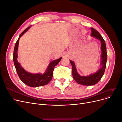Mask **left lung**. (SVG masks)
Segmentation results:
<instances>
[{
	"label": "left lung",
	"mask_w": 122,
	"mask_h": 122,
	"mask_svg": "<svg viewBox=\"0 0 122 122\" xmlns=\"http://www.w3.org/2000/svg\"><path fill=\"white\" fill-rule=\"evenodd\" d=\"M91 29L92 30L91 36L99 39L101 42V49L102 51L101 68L96 73L87 76H81L77 72L74 62L70 60V63L72 66V75L74 79L78 83L84 85V86H93L99 81L104 75L106 66L107 57L105 41L103 39L101 35L99 34V32L95 29L91 27Z\"/></svg>",
	"instance_id": "1"
}]
</instances>
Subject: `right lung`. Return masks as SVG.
Returning a JSON list of instances; mask_svg holds the SVG:
<instances>
[{
	"label": "right lung",
	"mask_w": 122,
	"mask_h": 122,
	"mask_svg": "<svg viewBox=\"0 0 122 122\" xmlns=\"http://www.w3.org/2000/svg\"><path fill=\"white\" fill-rule=\"evenodd\" d=\"M30 26H31L26 28L21 33L19 36V38L17 41L14 50L13 61L17 73L22 81L29 86L38 87L45 86L50 81L53 77V70L55 66H56L58 62L61 61L62 57L51 62L46 72L43 74H31L25 71V70H24L22 67H21L20 64L17 61V51L20 38L28 30V29L30 27Z\"/></svg>",
	"instance_id": "1"
}]
</instances>
